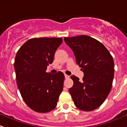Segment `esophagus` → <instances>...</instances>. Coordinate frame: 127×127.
Listing matches in <instances>:
<instances>
[{
	"label": "esophagus",
	"mask_w": 127,
	"mask_h": 127,
	"mask_svg": "<svg viewBox=\"0 0 127 127\" xmlns=\"http://www.w3.org/2000/svg\"><path fill=\"white\" fill-rule=\"evenodd\" d=\"M69 77H70V76H69L68 75H67V74H65V78H66V79H67V78H69Z\"/></svg>",
	"instance_id": "1"
}]
</instances>
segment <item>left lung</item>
Masks as SVG:
<instances>
[{
	"mask_svg": "<svg viewBox=\"0 0 127 127\" xmlns=\"http://www.w3.org/2000/svg\"><path fill=\"white\" fill-rule=\"evenodd\" d=\"M84 72L83 81L73 75L69 92L78 109L91 111L103 104L110 92L114 74L113 58L105 46L87 35L64 37Z\"/></svg>",
	"mask_w": 127,
	"mask_h": 127,
	"instance_id": "1",
	"label": "left lung"
}]
</instances>
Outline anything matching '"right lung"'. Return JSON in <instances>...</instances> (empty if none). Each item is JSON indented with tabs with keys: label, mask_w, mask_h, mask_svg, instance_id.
<instances>
[{
	"label": "right lung",
	"mask_w": 127,
	"mask_h": 127,
	"mask_svg": "<svg viewBox=\"0 0 127 127\" xmlns=\"http://www.w3.org/2000/svg\"><path fill=\"white\" fill-rule=\"evenodd\" d=\"M62 43V38H33L17 52L14 64L17 85L24 102L35 112L53 110L63 90L64 73L46 72Z\"/></svg>",
	"instance_id": "add662e5"
}]
</instances>
